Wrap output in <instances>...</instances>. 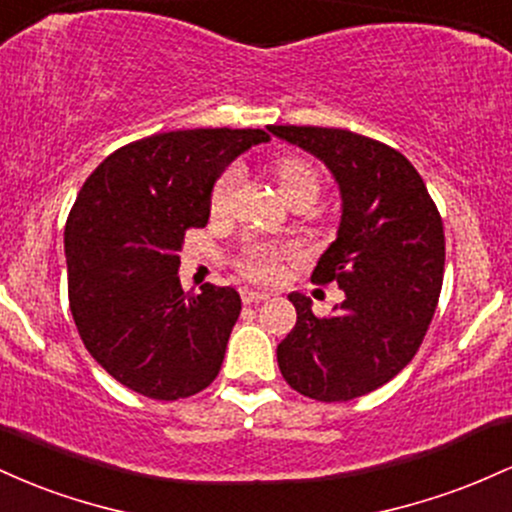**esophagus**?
<instances>
[{"mask_svg":"<svg viewBox=\"0 0 512 512\" xmlns=\"http://www.w3.org/2000/svg\"><path fill=\"white\" fill-rule=\"evenodd\" d=\"M268 292H263V290H251V287H241V302L244 304H256V302H263V300H268Z\"/></svg>","mask_w":512,"mask_h":512,"instance_id":"esophagus-1","label":"esophagus"}]
</instances>
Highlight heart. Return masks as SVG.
<instances>
[{"instance_id": "1", "label": "heart", "mask_w": 512, "mask_h": 512, "mask_svg": "<svg viewBox=\"0 0 512 512\" xmlns=\"http://www.w3.org/2000/svg\"><path fill=\"white\" fill-rule=\"evenodd\" d=\"M273 169L280 191H283V195L292 205L304 203V200H309V203L317 200L321 181L319 171L314 169V164L309 159L297 157V154H287V157H280L275 162ZM239 179L241 169L237 164L227 166L217 176L210 191L212 215L222 217L232 210V200L234 193H237ZM292 254H295V246L290 244H278V241H246L239 249L237 258H234V266H237L241 275H246L251 280H273L280 273V263Z\"/></svg>"}]
</instances>
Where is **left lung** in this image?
<instances>
[{
    "label": "left lung",
    "mask_w": 512,
    "mask_h": 512,
    "mask_svg": "<svg viewBox=\"0 0 512 512\" xmlns=\"http://www.w3.org/2000/svg\"><path fill=\"white\" fill-rule=\"evenodd\" d=\"M331 169L343 198L338 237L312 283H336L346 300L314 317L292 292L297 324L278 346V367L295 392L350 401L375 392L411 363L438 307L445 232L421 174L394 147L341 128L273 125Z\"/></svg>",
    "instance_id": "left-lung-1"
}]
</instances>
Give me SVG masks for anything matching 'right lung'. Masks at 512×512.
<instances>
[{
  "label": "right lung",
  "mask_w": 512,
  "mask_h": 512,
  "mask_svg": "<svg viewBox=\"0 0 512 512\" xmlns=\"http://www.w3.org/2000/svg\"><path fill=\"white\" fill-rule=\"evenodd\" d=\"M266 130L159 132L108 154L65 225L67 295L84 348L113 380L159 401L186 399L220 372L241 312L234 287L181 290V244L208 225L225 166Z\"/></svg>",
  "instance_id": "1"
}]
</instances>
